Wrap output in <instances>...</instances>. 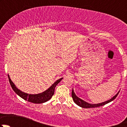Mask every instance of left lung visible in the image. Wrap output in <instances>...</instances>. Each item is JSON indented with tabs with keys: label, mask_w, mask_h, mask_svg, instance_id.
<instances>
[{
	"label": "left lung",
	"mask_w": 127,
	"mask_h": 127,
	"mask_svg": "<svg viewBox=\"0 0 127 127\" xmlns=\"http://www.w3.org/2000/svg\"><path fill=\"white\" fill-rule=\"evenodd\" d=\"M119 93V92L114 96L113 97V98H112L111 99H110L109 100L107 101L103 102V103H99V104H90V103H87V102L84 101V100H82V99H81L80 98H79V97L75 95V93H74L73 88H72V99L73 100H74V101L75 102V103H76L78 106H80V107H84V108H91V107H99V106H104V105H105L106 104L110 103V102L113 101L114 99L117 96Z\"/></svg>",
	"instance_id": "1"
}]
</instances>
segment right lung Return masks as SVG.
<instances>
[{
    "instance_id": "obj_1",
    "label": "right lung",
    "mask_w": 127,
    "mask_h": 127,
    "mask_svg": "<svg viewBox=\"0 0 127 127\" xmlns=\"http://www.w3.org/2000/svg\"><path fill=\"white\" fill-rule=\"evenodd\" d=\"M8 76L9 82H10V84L11 88H12V89L13 90L14 92H15L18 95L20 96L21 98H22L23 99H24V100H26L29 102H31V103H32L36 104L45 103V102L49 100L50 99H51L52 96L54 95L55 88L56 86L63 79V78H61V79L56 80L55 82L50 87L48 88V90H47L45 91V92H42V93H39V94L31 95L21 92V90L18 89V88L16 87V86L15 85V84H14L13 83V82L11 81V79H10L9 75H8Z\"/></svg>"
}]
</instances>
